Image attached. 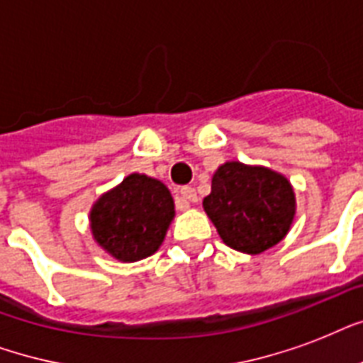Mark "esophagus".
<instances>
[{
    "label": "esophagus",
    "instance_id": "esophagus-1",
    "mask_svg": "<svg viewBox=\"0 0 363 363\" xmlns=\"http://www.w3.org/2000/svg\"><path fill=\"white\" fill-rule=\"evenodd\" d=\"M179 196H181L186 203H196V201H198V194H196V190L190 186H182L181 190H179Z\"/></svg>",
    "mask_w": 363,
    "mask_h": 363
}]
</instances>
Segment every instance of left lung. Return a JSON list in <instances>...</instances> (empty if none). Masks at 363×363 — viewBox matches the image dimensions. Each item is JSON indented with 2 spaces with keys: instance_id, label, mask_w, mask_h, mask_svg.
Wrapping results in <instances>:
<instances>
[{
  "instance_id": "left-lung-1",
  "label": "left lung",
  "mask_w": 363,
  "mask_h": 363,
  "mask_svg": "<svg viewBox=\"0 0 363 363\" xmlns=\"http://www.w3.org/2000/svg\"><path fill=\"white\" fill-rule=\"evenodd\" d=\"M203 209L228 247L254 256L286 238L296 194L279 171L233 160L215 171Z\"/></svg>"
}]
</instances>
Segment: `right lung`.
<instances>
[{
	"mask_svg": "<svg viewBox=\"0 0 363 363\" xmlns=\"http://www.w3.org/2000/svg\"><path fill=\"white\" fill-rule=\"evenodd\" d=\"M175 218V201L164 182L131 173L101 194L90 209L94 241L118 262L152 256Z\"/></svg>",
	"mask_w": 363,
	"mask_h": 363,
	"instance_id": "right-lung-1",
	"label": "right lung"
}]
</instances>
